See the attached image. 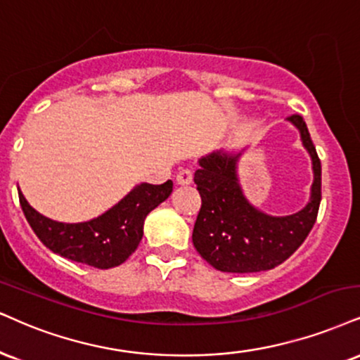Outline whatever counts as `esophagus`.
Listing matches in <instances>:
<instances>
[{"label":"esophagus","instance_id":"34e87169","mask_svg":"<svg viewBox=\"0 0 360 360\" xmlns=\"http://www.w3.org/2000/svg\"><path fill=\"white\" fill-rule=\"evenodd\" d=\"M193 181V173L188 168H181V170L176 173V184L179 185H190Z\"/></svg>","mask_w":360,"mask_h":360}]
</instances>
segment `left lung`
<instances>
[{"instance_id":"obj_1","label":"left lung","mask_w":360,"mask_h":360,"mask_svg":"<svg viewBox=\"0 0 360 360\" xmlns=\"http://www.w3.org/2000/svg\"><path fill=\"white\" fill-rule=\"evenodd\" d=\"M312 158L314 184L310 202L294 215L272 217L257 210L243 197L237 179L240 153L215 152L200 160L195 184L202 207L192 240L202 259L221 272L250 274L270 270L285 262L302 245L321 205V160L300 115L288 117Z\"/></svg>"}]
</instances>
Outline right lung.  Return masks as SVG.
Instances as JSON below:
<instances>
[{
	"label": "right lung",
	"mask_w": 360,
	"mask_h": 360,
	"mask_svg": "<svg viewBox=\"0 0 360 360\" xmlns=\"http://www.w3.org/2000/svg\"><path fill=\"white\" fill-rule=\"evenodd\" d=\"M172 190V180L162 185L140 184L103 215L82 224L48 219L26 202L21 190L18 195L31 229L51 252L95 269H112L136 250L146 215L165 202Z\"/></svg>",
	"instance_id": "obj_1"
}]
</instances>
